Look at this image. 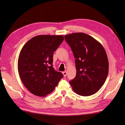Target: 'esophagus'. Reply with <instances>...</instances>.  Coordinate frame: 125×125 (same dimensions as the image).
<instances>
[{"mask_svg":"<svg viewBox=\"0 0 125 125\" xmlns=\"http://www.w3.org/2000/svg\"><path fill=\"white\" fill-rule=\"evenodd\" d=\"M67 71H64V72H63V76H64V77H65L66 76H67Z\"/></svg>","mask_w":125,"mask_h":125,"instance_id":"34e87169","label":"esophagus"}]
</instances>
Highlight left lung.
I'll return each mask as SVG.
<instances>
[{"instance_id": "obj_1", "label": "left lung", "mask_w": 125, "mask_h": 125, "mask_svg": "<svg viewBox=\"0 0 125 125\" xmlns=\"http://www.w3.org/2000/svg\"><path fill=\"white\" fill-rule=\"evenodd\" d=\"M75 58L76 77L69 82L76 94L89 96L104 84L108 73V61L104 48L92 36L83 33L64 36Z\"/></svg>"}]
</instances>
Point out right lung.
<instances>
[{"label":"right lung","instance_id":"add662e5","mask_svg":"<svg viewBox=\"0 0 125 125\" xmlns=\"http://www.w3.org/2000/svg\"><path fill=\"white\" fill-rule=\"evenodd\" d=\"M63 35H38L23 46L19 56L21 80L31 94L45 97L57 85L63 74L52 67L53 53L62 43Z\"/></svg>","mask_w":125,"mask_h":125}]
</instances>
